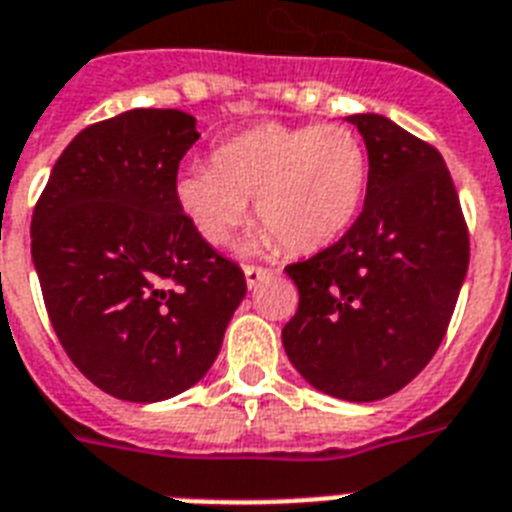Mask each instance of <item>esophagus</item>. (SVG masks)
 I'll list each match as a JSON object with an SVG mask.
<instances>
[{
    "instance_id": "34e87169",
    "label": "esophagus",
    "mask_w": 512,
    "mask_h": 512,
    "mask_svg": "<svg viewBox=\"0 0 512 512\" xmlns=\"http://www.w3.org/2000/svg\"><path fill=\"white\" fill-rule=\"evenodd\" d=\"M273 271H268V268H257V265H247L244 268V279H247V287L249 289H255L260 287L265 279H271Z\"/></svg>"
}]
</instances>
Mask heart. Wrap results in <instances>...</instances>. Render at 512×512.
Returning <instances> with one entry per match:
<instances>
[{
  "instance_id": "1",
  "label": "heart",
  "mask_w": 512,
  "mask_h": 512,
  "mask_svg": "<svg viewBox=\"0 0 512 512\" xmlns=\"http://www.w3.org/2000/svg\"><path fill=\"white\" fill-rule=\"evenodd\" d=\"M369 159L342 124H260L212 151V167L177 172L175 199L201 239L231 244L255 199L265 225L257 244L289 252L335 244L364 204Z\"/></svg>"
}]
</instances>
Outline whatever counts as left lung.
I'll use <instances>...</instances> for the list:
<instances>
[{"instance_id":"obj_1","label":"left lung","mask_w":512,"mask_h":512,"mask_svg":"<svg viewBox=\"0 0 512 512\" xmlns=\"http://www.w3.org/2000/svg\"><path fill=\"white\" fill-rule=\"evenodd\" d=\"M369 154L364 209L337 244L287 265L300 305L281 329L305 382L380 401L428 366L446 335L470 239L436 148L380 114H353Z\"/></svg>"}]
</instances>
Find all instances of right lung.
<instances>
[{"label":"right lung","instance_id":"add662e5","mask_svg":"<svg viewBox=\"0 0 512 512\" xmlns=\"http://www.w3.org/2000/svg\"><path fill=\"white\" fill-rule=\"evenodd\" d=\"M196 140V119L175 108L92 124L60 154L31 217L52 329L76 369L122 401L196 385L247 295L239 265L177 207V167Z\"/></svg>","mask_w":512,"mask_h":512}]
</instances>
